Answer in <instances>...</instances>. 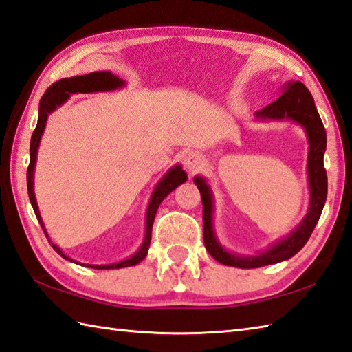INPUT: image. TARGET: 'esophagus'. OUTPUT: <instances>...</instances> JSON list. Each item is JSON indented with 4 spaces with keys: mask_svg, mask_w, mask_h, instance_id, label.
<instances>
[{
    "mask_svg": "<svg viewBox=\"0 0 352 352\" xmlns=\"http://www.w3.org/2000/svg\"><path fill=\"white\" fill-rule=\"evenodd\" d=\"M202 166V156L196 152H188L184 157V167L188 171H196Z\"/></svg>",
    "mask_w": 352,
    "mask_h": 352,
    "instance_id": "obj_1",
    "label": "esophagus"
}]
</instances>
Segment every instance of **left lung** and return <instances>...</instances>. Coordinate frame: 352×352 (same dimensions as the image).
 Segmentation results:
<instances>
[{"mask_svg": "<svg viewBox=\"0 0 352 352\" xmlns=\"http://www.w3.org/2000/svg\"><path fill=\"white\" fill-rule=\"evenodd\" d=\"M258 118H274L283 120L290 118L295 120L300 126H304L310 150H308V182H310V208L305 219L302 220L295 231L289 236H285L276 245L256 256H236L228 254L221 248L212 231V199L211 191L202 177H195V184L200 191L204 205V241L205 248L210 255L225 266L240 267V269H255L267 264H275L279 261L289 260L300 249L305 246V243L310 239L314 226L318 225L319 217L324 210L328 181L327 171L324 167V153L327 148V133L325 127L322 124V120L318 113L314 100L310 91L305 88L304 83L290 82L285 85L283 96L276 102L263 107L256 112Z\"/></svg>", "mask_w": 352, "mask_h": 352, "instance_id": "1", "label": "left lung"}]
</instances>
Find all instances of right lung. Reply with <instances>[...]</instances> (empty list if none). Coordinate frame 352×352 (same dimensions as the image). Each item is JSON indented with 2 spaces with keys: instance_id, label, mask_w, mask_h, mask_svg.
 I'll return each mask as SVG.
<instances>
[{
  "instance_id": "right-lung-1",
  "label": "right lung",
  "mask_w": 352,
  "mask_h": 352,
  "mask_svg": "<svg viewBox=\"0 0 352 352\" xmlns=\"http://www.w3.org/2000/svg\"><path fill=\"white\" fill-rule=\"evenodd\" d=\"M123 83L124 82L121 80V78L111 74L109 71H100V73H89L85 76L62 78V80L56 82L50 86V88L44 92V96H42L41 103H39L38 124H36V129H34V132L32 135V141H30V164H28V168H27V190H28V197H30V204L33 206V211L36 214V217H38V221L41 223L42 229H44V232H45V228H44V223H42V219L39 216L38 204H36L34 192H33V171H34L36 155H38L39 141H41L42 133H44L48 113L53 112L57 106H60L63 102H65V100L69 97V94H74V92H94V91L116 89V88H118V86H123ZM185 181H186L185 171L177 166L175 168H171L168 173L162 177V181L157 184L156 190L153 191L152 200H150V204H148V210H147L146 239H144V243L141 245L138 252H136L133 256L127 258V260L116 263V264H106V266H94V264H88V267H91V269H123V267H129V266H135V264H138L140 261L144 260L147 255L148 246H150V240H152V226H153V220H155L157 208H160L162 200L166 199L171 191L177 188V186L184 184ZM45 235H47V232H45ZM52 246L60 256L65 258V260H69L67 255L62 254V250L56 245H52ZM69 261H73V260H69Z\"/></svg>"
}]
</instances>
